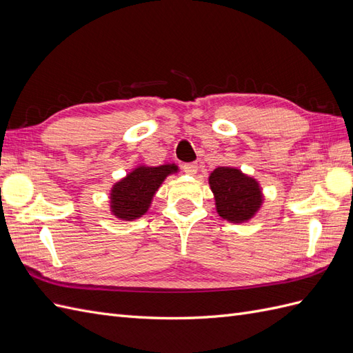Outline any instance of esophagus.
<instances>
[{
  "mask_svg": "<svg viewBox=\"0 0 353 353\" xmlns=\"http://www.w3.org/2000/svg\"><path fill=\"white\" fill-rule=\"evenodd\" d=\"M183 169L187 175H196L199 170V166H197V163H185V165H183Z\"/></svg>",
  "mask_w": 353,
  "mask_h": 353,
  "instance_id": "1",
  "label": "esophagus"
}]
</instances>
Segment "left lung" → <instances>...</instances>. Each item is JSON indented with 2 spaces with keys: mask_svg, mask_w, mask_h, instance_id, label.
<instances>
[{
  "mask_svg": "<svg viewBox=\"0 0 353 353\" xmlns=\"http://www.w3.org/2000/svg\"><path fill=\"white\" fill-rule=\"evenodd\" d=\"M209 185L222 219L234 223L245 222L262 206L263 196L259 183L237 168H216L209 176Z\"/></svg>",
  "mask_w": 353,
  "mask_h": 353,
  "instance_id": "obj_1",
  "label": "left lung"
}]
</instances>
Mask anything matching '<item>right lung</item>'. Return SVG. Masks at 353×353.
I'll use <instances>...</instances> for the list:
<instances>
[{"label": "right lung", "mask_w": 353, "mask_h": 353, "mask_svg": "<svg viewBox=\"0 0 353 353\" xmlns=\"http://www.w3.org/2000/svg\"><path fill=\"white\" fill-rule=\"evenodd\" d=\"M178 170L176 165L137 166L110 190L112 213L122 221L143 216L165 178Z\"/></svg>", "instance_id": "add662e5"}]
</instances>
